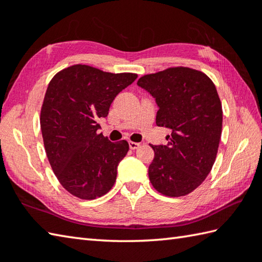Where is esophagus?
I'll return each instance as SVG.
<instances>
[{
    "label": "esophagus",
    "mask_w": 262,
    "mask_h": 262,
    "mask_svg": "<svg viewBox=\"0 0 262 262\" xmlns=\"http://www.w3.org/2000/svg\"><path fill=\"white\" fill-rule=\"evenodd\" d=\"M141 146L140 143H136V142H129V148L130 149H136Z\"/></svg>",
    "instance_id": "obj_1"
}]
</instances>
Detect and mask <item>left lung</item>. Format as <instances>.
Wrapping results in <instances>:
<instances>
[{
	"mask_svg": "<svg viewBox=\"0 0 262 262\" xmlns=\"http://www.w3.org/2000/svg\"><path fill=\"white\" fill-rule=\"evenodd\" d=\"M137 85L155 98L157 125L171 129L166 145H151L149 181L164 196H186L208 176L219 149L223 110L215 84L203 72L179 66L144 75Z\"/></svg>",
	"mask_w": 262,
	"mask_h": 262,
	"instance_id": "obj_1",
	"label": "left lung"
}]
</instances>
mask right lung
<instances>
[{
  "label": "right lung",
  "instance_id": "obj_1",
  "mask_svg": "<svg viewBox=\"0 0 262 262\" xmlns=\"http://www.w3.org/2000/svg\"><path fill=\"white\" fill-rule=\"evenodd\" d=\"M136 79L134 73L76 64L49 82L40 113L43 145L55 176L73 196L96 199L115 185L117 166L129 145L98 133V120L108 116L117 94Z\"/></svg>",
  "mask_w": 262,
  "mask_h": 262
}]
</instances>
